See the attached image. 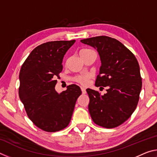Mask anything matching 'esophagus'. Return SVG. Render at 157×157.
Returning a JSON list of instances; mask_svg holds the SVG:
<instances>
[{
	"instance_id": "obj_1",
	"label": "esophagus",
	"mask_w": 157,
	"mask_h": 157,
	"mask_svg": "<svg viewBox=\"0 0 157 157\" xmlns=\"http://www.w3.org/2000/svg\"><path fill=\"white\" fill-rule=\"evenodd\" d=\"M81 90H82V94H85L86 93V89L84 88V87H81Z\"/></svg>"
}]
</instances>
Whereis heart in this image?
<instances>
[{
	"mask_svg": "<svg viewBox=\"0 0 157 157\" xmlns=\"http://www.w3.org/2000/svg\"><path fill=\"white\" fill-rule=\"evenodd\" d=\"M90 52H94V50H90V49H82L80 51V52H79V54L81 55L82 54H84V53ZM89 79V75H78L75 77V78H73V80L82 85H86L87 83H88Z\"/></svg>",
	"mask_w": 157,
	"mask_h": 157,
	"instance_id": "heart-1",
	"label": "heart"
}]
</instances>
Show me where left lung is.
<instances>
[{
  "instance_id": "8db88e82",
  "label": "left lung",
  "mask_w": 157,
  "mask_h": 157,
  "mask_svg": "<svg viewBox=\"0 0 157 157\" xmlns=\"http://www.w3.org/2000/svg\"><path fill=\"white\" fill-rule=\"evenodd\" d=\"M81 42L97 50L102 64L95 85L107 87L103 95L86 89L92 120L105 128L121 125L132 116L139 102L142 78L136 58L121 42L109 36L91 37Z\"/></svg>"
}]
</instances>
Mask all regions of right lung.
Listing matches in <instances>:
<instances>
[{"label":"right lung","mask_w":157,"mask_h":157,"mask_svg":"<svg viewBox=\"0 0 157 157\" xmlns=\"http://www.w3.org/2000/svg\"><path fill=\"white\" fill-rule=\"evenodd\" d=\"M75 40L42 44L30 52L21 68L18 95L27 115L39 128L48 132L68 125L77 99L82 94L76 84L61 94L55 91L63 69V58Z\"/></svg>","instance_id":"obj_1"}]
</instances>
